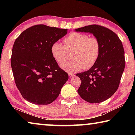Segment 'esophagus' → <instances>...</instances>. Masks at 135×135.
<instances>
[{"mask_svg": "<svg viewBox=\"0 0 135 135\" xmlns=\"http://www.w3.org/2000/svg\"><path fill=\"white\" fill-rule=\"evenodd\" d=\"M68 76H69L70 77H74L75 76V74H73V73H68Z\"/></svg>", "mask_w": 135, "mask_h": 135, "instance_id": "obj_1", "label": "esophagus"}]
</instances>
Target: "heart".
Returning a JSON list of instances; mask_svg holds the SVG:
<instances>
[{
	"label": "heart",
	"instance_id": "b5f03b06",
	"mask_svg": "<svg viewBox=\"0 0 135 135\" xmlns=\"http://www.w3.org/2000/svg\"><path fill=\"white\" fill-rule=\"evenodd\" d=\"M64 46L55 42L51 46V53L59 64L68 58V52H72V61L61 65L68 73L79 71L84 68L89 69L97 62L100 52V43L98 38L89 37L88 35L73 32L64 39Z\"/></svg>",
	"mask_w": 135,
	"mask_h": 135
}]
</instances>
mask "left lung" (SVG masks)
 <instances>
[{
  "mask_svg": "<svg viewBox=\"0 0 135 135\" xmlns=\"http://www.w3.org/2000/svg\"><path fill=\"white\" fill-rule=\"evenodd\" d=\"M92 34L100 43L97 62L86 71L77 73L81 84L77 90L80 97L90 103H99L116 92L125 67L124 51L119 37L111 30L90 25L75 30Z\"/></svg>",
  "mask_w": 135,
  "mask_h": 135,
  "instance_id": "left-lung-1",
  "label": "left lung"
}]
</instances>
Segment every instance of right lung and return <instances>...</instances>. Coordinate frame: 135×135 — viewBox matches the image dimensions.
I'll use <instances>...</instances> for the list:
<instances>
[{"mask_svg": "<svg viewBox=\"0 0 135 135\" xmlns=\"http://www.w3.org/2000/svg\"><path fill=\"white\" fill-rule=\"evenodd\" d=\"M67 28L36 25L24 30L13 44L11 67L18 90L25 99L37 105L55 100L68 75L59 67L51 46Z\"/></svg>", "mask_w": 135, "mask_h": 135, "instance_id": "obj_1", "label": "right lung"}]
</instances>
